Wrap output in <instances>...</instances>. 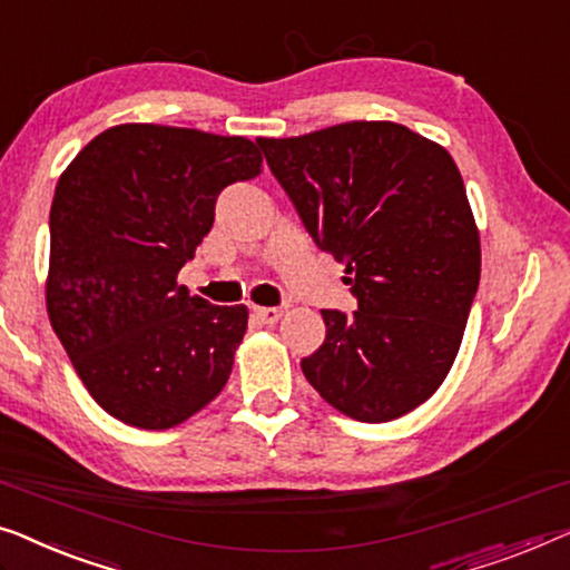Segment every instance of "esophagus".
I'll list each match as a JSON object with an SVG mask.
<instances>
[{
	"label": "esophagus",
	"mask_w": 570,
	"mask_h": 570,
	"mask_svg": "<svg viewBox=\"0 0 570 570\" xmlns=\"http://www.w3.org/2000/svg\"><path fill=\"white\" fill-rule=\"evenodd\" d=\"M254 316H257L262 324H277L283 318V308H269V305H254Z\"/></svg>",
	"instance_id": "34e87169"
}]
</instances>
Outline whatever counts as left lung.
<instances>
[{"label": "left lung", "instance_id": "left-lung-1", "mask_svg": "<svg viewBox=\"0 0 570 570\" xmlns=\"http://www.w3.org/2000/svg\"><path fill=\"white\" fill-rule=\"evenodd\" d=\"M321 252L344 265L357 311H321L301 362L321 399L393 422L448 377L481 279V234L448 148L391 120L257 138Z\"/></svg>", "mask_w": 570, "mask_h": 570}]
</instances>
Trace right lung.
Masks as SVG:
<instances>
[{"label":"right lung","mask_w":570,"mask_h":570,"mask_svg":"<svg viewBox=\"0 0 570 570\" xmlns=\"http://www.w3.org/2000/svg\"><path fill=\"white\" fill-rule=\"evenodd\" d=\"M257 175L249 138L156 122L102 130L61 171L48 318L118 422L161 432L224 391L249 311L189 295L177 275L210 230L220 189Z\"/></svg>","instance_id":"add662e5"}]
</instances>
